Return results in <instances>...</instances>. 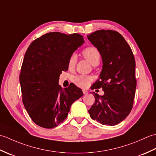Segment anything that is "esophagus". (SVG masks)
Here are the masks:
<instances>
[{
    "label": "esophagus",
    "mask_w": 156,
    "mask_h": 156,
    "mask_svg": "<svg viewBox=\"0 0 156 156\" xmlns=\"http://www.w3.org/2000/svg\"><path fill=\"white\" fill-rule=\"evenodd\" d=\"M82 92H83L84 94H87L88 93V91L87 90H82Z\"/></svg>",
    "instance_id": "34e87169"
}]
</instances>
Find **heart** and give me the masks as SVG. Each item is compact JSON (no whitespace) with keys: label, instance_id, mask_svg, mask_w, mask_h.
I'll list each match as a JSON object with an SVG mask.
<instances>
[{"label":"heart","instance_id":"obj_1","mask_svg":"<svg viewBox=\"0 0 156 156\" xmlns=\"http://www.w3.org/2000/svg\"><path fill=\"white\" fill-rule=\"evenodd\" d=\"M82 55L92 66L98 65L101 60V53L95 47H88L82 51ZM77 60V56L76 54L71 55L68 60V68L72 69L74 67ZM92 80V77L84 75H77L73 78L74 83L81 88H86L90 84Z\"/></svg>","mask_w":156,"mask_h":156}]
</instances>
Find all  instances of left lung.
I'll return each mask as SVG.
<instances>
[{"instance_id":"8db88e82","label":"left lung","mask_w":156,"mask_h":156,"mask_svg":"<svg viewBox=\"0 0 156 156\" xmlns=\"http://www.w3.org/2000/svg\"><path fill=\"white\" fill-rule=\"evenodd\" d=\"M100 51L102 69L93 89L102 88L105 94L92 92L95 102L88 110L90 117L102 125L113 126L127 117L133 107L137 81L135 61L130 46L117 31H96L88 35Z\"/></svg>"}]
</instances>
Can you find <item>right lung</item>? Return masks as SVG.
<instances>
[{"instance_id":"add662e5","label":"right lung","mask_w":156,"mask_h":156,"mask_svg":"<svg viewBox=\"0 0 156 156\" xmlns=\"http://www.w3.org/2000/svg\"><path fill=\"white\" fill-rule=\"evenodd\" d=\"M84 42L78 34L51 32L29 46L19 80L26 111L40 127H57L67 118L73 102L83 95L74 84L63 89L58 81L62 72L68 69L69 57Z\"/></svg>"}]
</instances>
